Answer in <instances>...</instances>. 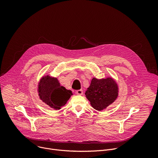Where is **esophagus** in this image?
<instances>
[{
  "label": "esophagus",
  "mask_w": 158,
  "mask_h": 158,
  "mask_svg": "<svg viewBox=\"0 0 158 158\" xmlns=\"http://www.w3.org/2000/svg\"><path fill=\"white\" fill-rule=\"evenodd\" d=\"M76 94L77 95H82L83 94V91L82 90H77V91H76Z\"/></svg>",
  "instance_id": "obj_1"
}]
</instances>
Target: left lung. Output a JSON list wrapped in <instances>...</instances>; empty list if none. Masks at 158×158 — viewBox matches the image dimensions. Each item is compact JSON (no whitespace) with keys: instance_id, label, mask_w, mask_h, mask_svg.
I'll return each mask as SVG.
<instances>
[{"instance_id":"8db88e82","label":"left lung","mask_w":158,"mask_h":158,"mask_svg":"<svg viewBox=\"0 0 158 158\" xmlns=\"http://www.w3.org/2000/svg\"><path fill=\"white\" fill-rule=\"evenodd\" d=\"M118 93V85L113 78L98 79L93 77L85 95L92 107L100 111L116 100Z\"/></svg>"}]
</instances>
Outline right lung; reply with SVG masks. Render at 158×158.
I'll list each match as a JSON object with an SVG mask.
<instances>
[{
  "label": "right lung",
  "mask_w": 158,
  "mask_h": 158,
  "mask_svg": "<svg viewBox=\"0 0 158 158\" xmlns=\"http://www.w3.org/2000/svg\"><path fill=\"white\" fill-rule=\"evenodd\" d=\"M38 93L40 100L55 110L64 106L73 95L72 91L61 86L56 77L44 76L39 82Z\"/></svg>",
  "instance_id": "1"
}]
</instances>
